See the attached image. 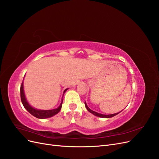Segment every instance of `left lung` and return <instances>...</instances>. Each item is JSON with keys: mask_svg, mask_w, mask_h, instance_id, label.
<instances>
[{"mask_svg": "<svg viewBox=\"0 0 159 159\" xmlns=\"http://www.w3.org/2000/svg\"><path fill=\"white\" fill-rule=\"evenodd\" d=\"M85 106L86 109H87V110L89 112H90L91 113H92L93 115H95V116L99 117H102V118H110V117H113L115 116V115H117V114H119L120 112L122 111H120V112H119V113H114V114H111V115H104V114H101V113L95 112V111H93V110H91V109H89V107L87 105V103H86V102H85Z\"/></svg>", "mask_w": 159, "mask_h": 159, "instance_id": "1", "label": "left lung"}]
</instances>
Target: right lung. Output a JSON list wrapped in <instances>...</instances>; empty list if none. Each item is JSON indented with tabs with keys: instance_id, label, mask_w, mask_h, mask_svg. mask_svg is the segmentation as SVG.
Returning <instances> with one entry per match:
<instances>
[{
	"instance_id": "add662e5",
	"label": "right lung",
	"mask_w": 159,
	"mask_h": 159,
	"mask_svg": "<svg viewBox=\"0 0 159 159\" xmlns=\"http://www.w3.org/2000/svg\"><path fill=\"white\" fill-rule=\"evenodd\" d=\"M68 90V89H66L64 91L63 96L64 93ZM20 98H21V102L23 105L24 107H25L28 112H29L33 116H34L36 118L38 119H46L49 118L51 117H53L54 115H56L60 112V111L61 108L62 102H63V99H61V102L60 105H59L58 107L54 109H49V110H42V109H37L36 108H34L28 102V101L26 98L25 91H24V85H23V81L22 83V85L20 86ZM63 98V97H62Z\"/></svg>"
}]
</instances>
